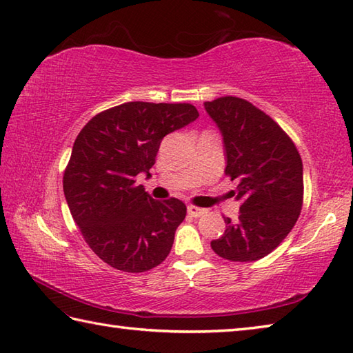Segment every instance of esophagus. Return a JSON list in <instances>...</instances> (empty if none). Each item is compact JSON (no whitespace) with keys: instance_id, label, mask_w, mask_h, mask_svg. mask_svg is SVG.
Returning <instances> with one entry per match:
<instances>
[{"instance_id":"obj_1","label":"esophagus","mask_w":353,"mask_h":353,"mask_svg":"<svg viewBox=\"0 0 353 353\" xmlns=\"http://www.w3.org/2000/svg\"><path fill=\"white\" fill-rule=\"evenodd\" d=\"M207 213V210L205 208H199V207H193V205H190L188 207V214L193 216V217H201Z\"/></svg>"}]
</instances>
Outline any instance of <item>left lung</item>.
<instances>
[{"instance_id": "obj_1", "label": "left lung", "mask_w": 353, "mask_h": 353, "mask_svg": "<svg viewBox=\"0 0 353 353\" xmlns=\"http://www.w3.org/2000/svg\"><path fill=\"white\" fill-rule=\"evenodd\" d=\"M219 128L225 174L238 182V221L225 217V233L211 241L221 258L253 262L276 248L292 232L303 207V160L290 137L250 101L221 97L205 101Z\"/></svg>"}]
</instances>
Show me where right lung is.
Returning <instances> with one entry per match:
<instances>
[{
  "label": "right lung",
  "instance_id": "obj_1",
  "mask_svg": "<svg viewBox=\"0 0 353 353\" xmlns=\"http://www.w3.org/2000/svg\"><path fill=\"white\" fill-rule=\"evenodd\" d=\"M197 117L188 103L128 101L95 115L77 136L63 191L83 238L108 265L140 273L170 254L187 207L152 199L136 176L150 177L162 139Z\"/></svg>",
  "mask_w": 353,
  "mask_h": 353
}]
</instances>
